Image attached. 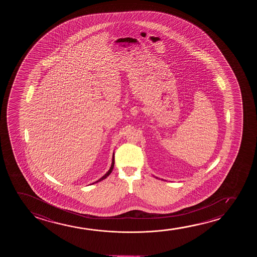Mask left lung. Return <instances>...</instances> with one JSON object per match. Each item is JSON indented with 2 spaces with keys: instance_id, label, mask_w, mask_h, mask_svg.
Instances as JSON below:
<instances>
[{
  "instance_id": "8db88e82",
  "label": "left lung",
  "mask_w": 257,
  "mask_h": 257,
  "mask_svg": "<svg viewBox=\"0 0 257 257\" xmlns=\"http://www.w3.org/2000/svg\"><path fill=\"white\" fill-rule=\"evenodd\" d=\"M156 178H158V177H156Z\"/></svg>"
}]
</instances>
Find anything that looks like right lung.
<instances>
[{
    "instance_id": "add662e5",
    "label": "right lung",
    "mask_w": 257,
    "mask_h": 257,
    "mask_svg": "<svg viewBox=\"0 0 257 257\" xmlns=\"http://www.w3.org/2000/svg\"><path fill=\"white\" fill-rule=\"evenodd\" d=\"M114 163H115V157H114V154H113L112 156V162H111V166H110V168H109V170H108V172L106 173L105 175L104 176H102L100 179L97 180L96 182H95V183H92V184H94V183H98V182H101V181H102L103 179H105V178H107L108 176H109V174L110 173L112 172L113 168H114Z\"/></svg>"
}]
</instances>
